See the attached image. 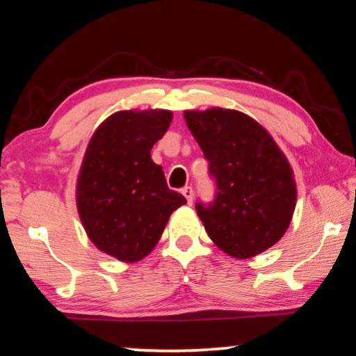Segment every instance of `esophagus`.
I'll use <instances>...</instances> for the list:
<instances>
[{
    "label": "esophagus",
    "instance_id": "1",
    "mask_svg": "<svg viewBox=\"0 0 356 356\" xmlns=\"http://www.w3.org/2000/svg\"><path fill=\"white\" fill-rule=\"evenodd\" d=\"M182 195L186 197V202H188L191 206V202H193V188H191V186H185V188H182Z\"/></svg>",
    "mask_w": 356,
    "mask_h": 356
}]
</instances>
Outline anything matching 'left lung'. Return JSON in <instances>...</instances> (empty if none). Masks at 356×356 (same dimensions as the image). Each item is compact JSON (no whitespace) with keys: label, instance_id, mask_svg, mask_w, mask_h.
I'll return each instance as SVG.
<instances>
[{"label":"left lung","instance_id":"8db88e82","mask_svg":"<svg viewBox=\"0 0 356 356\" xmlns=\"http://www.w3.org/2000/svg\"><path fill=\"white\" fill-rule=\"evenodd\" d=\"M216 182L212 204L196 212L212 242L236 259L268 250L284 236L297 202L291 163L248 114L226 108L184 113Z\"/></svg>","mask_w":356,"mask_h":356}]
</instances>
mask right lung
<instances>
[{
  "mask_svg": "<svg viewBox=\"0 0 356 356\" xmlns=\"http://www.w3.org/2000/svg\"><path fill=\"white\" fill-rule=\"evenodd\" d=\"M172 120L168 110L111 114L94 131L76 179V209L91 242L108 256L138 262L159 243L171 213L186 204L168 188L150 149Z\"/></svg>",
  "mask_w": 356,
  "mask_h": 356,
  "instance_id": "obj_1",
  "label": "right lung"
}]
</instances>
